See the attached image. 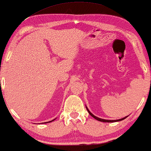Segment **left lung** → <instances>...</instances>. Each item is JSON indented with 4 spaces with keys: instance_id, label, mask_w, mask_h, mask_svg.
Returning a JSON list of instances; mask_svg holds the SVG:
<instances>
[{
    "instance_id": "obj_1",
    "label": "left lung",
    "mask_w": 151,
    "mask_h": 151,
    "mask_svg": "<svg viewBox=\"0 0 151 151\" xmlns=\"http://www.w3.org/2000/svg\"><path fill=\"white\" fill-rule=\"evenodd\" d=\"M87 111H88V112H89V114L91 115V116L92 117H93V118H94L95 119H96V120H98V121H103V122H116V121H122V120H123V119H125L126 118V117H124V118H123V119H119V120H105V119H100V118H99V117H96V116H94V115L93 114H91V112H90L89 111V109H87Z\"/></svg>"
}]
</instances>
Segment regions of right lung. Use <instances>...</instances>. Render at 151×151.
I'll return each instance as SVG.
<instances>
[{
	"mask_svg": "<svg viewBox=\"0 0 151 151\" xmlns=\"http://www.w3.org/2000/svg\"><path fill=\"white\" fill-rule=\"evenodd\" d=\"M55 120V119H54ZM54 120H52V121H54ZM48 121V122H46V123H50V122H51V121Z\"/></svg>",
	"mask_w": 151,
	"mask_h": 151,
	"instance_id": "add662e5",
	"label": "right lung"
}]
</instances>
